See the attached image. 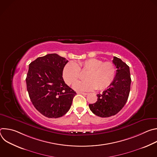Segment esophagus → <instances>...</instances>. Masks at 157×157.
Here are the masks:
<instances>
[{
    "mask_svg": "<svg viewBox=\"0 0 157 157\" xmlns=\"http://www.w3.org/2000/svg\"><path fill=\"white\" fill-rule=\"evenodd\" d=\"M77 94H82L84 96H86L88 94V93H82V92H77Z\"/></svg>",
    "mask_w": 157,
    "mask_h": 157,
    "instance_id": "1",
    "label": "esophagus"
}]
</instances>
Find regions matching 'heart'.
<instances>
[{
	"instance_id": "1",
	"label": "heart",
	"mask_w": 157,
	"mask_h": 157,
	"mask_svg": "<svg viewBox=\"0 0 157 157\" xmlns=\"http://www.w3.org/2000/svg\"><path fill=\"white\" fill-rule=\"evenodd\" d=\"M80 71L87 72L86 80L78 81L73 84V88L80 91H90L107 88L113 82L116 75L115 64L111 61H105L97 58L88 59L83 61L67 63L63 71V77L68 85L73 83L80 76Z\"/></svg>"
}]
</instances>
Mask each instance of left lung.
<instances>
[{
	"mask_svg": "<svg viewBox=\"0 0 157 157\" xmlns=\"http://www.w3.org/2000/svg\"><path fill=\"white\" fill-rule=\"evenodd\" d=\"M117 68L116 77L107 89L98 94L94 104H89L93 113L101 117H109L117 114L127 101L130 90L131 78L129 66L120 58L113 60Z\"/></svg>",
	"mask_w": 157,
	"mask_h": 157,
	"instance_id": "obj_1",
	"label": "left lung"
}]
</instances>
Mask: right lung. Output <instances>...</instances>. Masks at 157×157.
Segmentation results:
<instances>
[{
  "instance_id": "add662e5",
  "label": "right lung",
  "mask_w": 157,
  "mask_h": 157,
  "mask_svg": "<svg viewBox=\"0 0 157 157\" xmlns=\"http://www.w3.org/2000/svg\"><path fill=\"white\" fill-rule=\"evenodd\" d=\"M68 62L65 58L53 53L38 57L29 64L27 91L34 107L47 117L58 118L66 114L76 94L62 76Z\"/></svg>"
}]
</instances>
